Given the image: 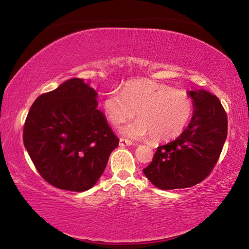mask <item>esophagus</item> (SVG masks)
<instances>
[{"mask_svg":"<svg viewBox=\"0 0 249 249\" xmlns=\"http://www.w3.org/2000/svg\"><path fill=\"white\" fill-rule=\"evenodd\" d=\"M132 145V142L128 141V140H125V138H120V146L122 147H125V146H130Z\"/></svg>","mask_w":249,"mask_h":249,"instance_id":"34e87169","label":"esophagus"}]
</instances>
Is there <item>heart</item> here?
<instances>
[{
	"instance_id": "1",
	"label": "heart",
	"mask_w": 249,
	"mask_h": 249,
	"mask_svg": "<svg viewBox=\"0 0 249 249\" xmlns=\"http://www.w3.org/2000/svg\"><path fill=\"white\" fill-rule=\"evenodd\" d=\"M105 115L113 126L138 120L123 129L130 138L150 137L155 142L176 140L193 114V101L184 91L154 80H132L122 92L109 91L103 101Z\"/></svg>"
}]
</instances>
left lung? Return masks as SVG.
Wrapping results in <instances>:
<instances>
[{"mask_svg": "<svg viewBox=\"0 0 249 249\" xmlns=\"http://www.w3.org/2000/svg\"><path fill=\"white\" fill-rule=\"evenodd\" d=\"M193 100L190 124L174 142L159 146L144 174L161 190L196 185L208 177L220 158L227 136V115L215 95L189 91Z\"/></svg>", "mask_w": 249, "mask_h": 249, "instance_id": "1", "label": "left lung"}]
</instances>
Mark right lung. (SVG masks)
I'll return each instance as SVG.
<instances>
[{"mask_svg": "<svg viewBox=\"0 0 249 249\" xmlns=\"http://www.w3.org/2000/svg\"><path fill=\"white\" fill-rule=\"evenodd\" d=\"M96 96L82 79L67 80L39 95L25 121L23 141L29 157L44 180L61 190L91 189L119 146Z\"/></svg>", "mask_w": 249, "mask_h": 249, "instance_id": "add662e5", "label": "right lung"}]
</instances>
